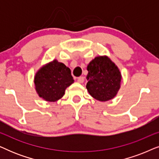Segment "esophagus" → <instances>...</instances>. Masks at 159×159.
Here are the masks:
<instances>
[{
    "label": "esophagus",
    "instance_id": "1",
    "mask_svg": "<svg viewBox=\"0 0 159 159\" xmlns=\"http://www.w3.org/2000/svg\"><path fill=\"white\" fill-rule=\"evenodd\" d=\"M77 82L79 83H83L84 82V77H80L77 78Z\"/></svg>",
    "mask_w": 159,
    "mask_h": 159
}]
</instances>
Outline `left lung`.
<instances>
[{"label": "left lung", "mask_w": 159, "mask_h": 159, "mask_svg": "<svg viewBox=\"0 0 159 159\" xmlns=\"http://www.w3.org/2000/svg\"><path fill=\"white\" fill-rule=\"evenodd\" d=\"M86 88L99 101L114 98L120 88L121 75L118 67L108 56H97L89 63Z\"/></svg>", "instance_id": "left-lung-1"}]
</instances>
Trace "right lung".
<instances>
[{
	"label": "right lung",
	"mask_w": 159,
	"mask_h": 159,
	"mask_svg": "<svg viewBox=\"0 0 159 159\" xmlns=\"http://www.w3.org/2000/svg\"><path fill=\"white\" fill-rule=\"evenodd\" d=\"M34 82L39 96L46 101L55 102L64 96L65 90L74 80L70 69L55 59L39 69Z\"/></svg>",
	"instance_id": "right-lung-1"
}]
</instances>
